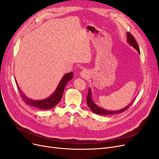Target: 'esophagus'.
<instances>
[{"instance_id":"34e87169","label":"esophagus","mask_w":159,"mask_h":159,"mask_svg":"<svg viewBox=\"0 0 159 159\" xmlns=\"http://www.w3.org/2000/svg\"><path fill=\"white\" fill-rule=\"evenodd\" d=\"M80 75L82 77V78H88L89 76V72L88 70H84L80 72Z\"/></svg>"}]
</instances>
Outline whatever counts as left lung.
Returning <instances> with one entry per match:
<instances>
[{
  "label": "left lung",
  "mask_w": 159,
  "mask_h": 159,
  "mask_svg": "<svg viewBox=\"0 0 159 159\" xmlns=\"http://www.w3.org/2000/svg\"><path fill=\"white\" fill-rule=\"evenodd\" d=\"M127 42L129 44L132 46L134 48H135L137 52L140 54V50H139V46L137 44V43L136 42V40H134V37L133 36L132 34H131L129 32H127ZM133 102L130 103L129 105L126 107H125L122 109H120L118 111H109V110H105L104 109H102L99 107V106H98L97 105H96L94 102L92 100V98H91V89L89 88L88 90V97H87V103L88 105L89 106V107L90 108V109L92 111L96 114H98V115H112V114H117V113H123L125 111L127 110L129 107L130 105L132 104Z\"/></svg>",
  "instance_id": "left-lung-1"
}]
</instances>
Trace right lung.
Wrapping results in <instances>:
<instances>
[{
	"mask_svg": "<svg viewBox=\"0 0 159 159\" xmlns=\"http://www.w3.org/2000/svg\"><path fill=\"white\" fill-rule=\"evenodd\" d=\"M74 77V74L72 72L70 73H68L64 75L63 78L60 80V83L57 85V87L54 91V93H53L49 98H48L44 99L42 100H32L29 98H28L23 93L22 91L20 90V88L16 82V80L15 79L16 84L17 85V87L18 88L19 91H20L21 98L23 100V102L26 104L30 105L31 106L35 107L38 109H52L58 103L61 99L62 95L64 93V90L66 87L67 83L68 82V81L71 80Z\"/></svg>",
	"mask_w": 159,
	"mask_h": 159,
	"instance_id": "obj_1",
	"label": "right lung"
}]
</instances>
